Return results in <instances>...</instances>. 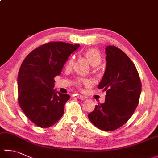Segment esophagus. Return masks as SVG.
I'll return each instance as SVG.
<instances>
[{"label": "esophagus", "mask_w": 158, "mask_h": 158, "mask_svg": "<svg viewBox=\"0 0 158 158\" xmlns=\"http://www.w3.org/2000/svg\"><path fill=\"white\" fill-rule=\"evenodd\" d=\"M77 98L78 99H80V100H83L85 98H84V96H82V95H80V94H78L77 96Z\"/></svg>", "instance_id": "1"}]
</instances>
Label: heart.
I'll return each mask as SVG.
<instances>
[{
    "label": "heart",
    "instance_id": "1",
    "mask_svg": "<svg viewBox=\"0 0 158 158\" xmlns=\"http://www.w3.org/2000/svg\"><path fill=\"white\" fill-rule=\"evenodd\" d=\"M83 55L85 57L87 60L89 62V63L92 66L96 67L98 66L102 62V56L100 54V53L95 49H88L85 50L83 53ZM74 64V58L72 56L69 58V59L67 60L66 64V67L67 69L72 68ZM76 85L78 87H81L82 85L89 86L91 84V82L89 79H82L79 78L77 79L75 81Z\"/></svg>",
    "mask_w": 158,
    "mask_h": 158
}]
</instances>
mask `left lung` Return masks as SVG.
Listing matches in <instances>:
<instances>
[{"label": "left lung", "mask_w": 158, "mask_h": 158, "mask_svg": "<svg viewBox=\"0 0 158 158\" xmlns=\"http://www.w3.org/2000/svg\"><path fill=\"white\" fill-rule=\"evenodd\" d=\"M106 69L98 89L106 91L105 101L96 105L88 116L98 128L113 131L125 124L139 102L141 82L135 65L115 46L106 49Z\"/></svg>", "instance_id": "8db88e82"}]
</instances>
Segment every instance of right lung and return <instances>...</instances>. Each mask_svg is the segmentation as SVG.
<instances>
[{"mask_svg": "<svg viewBox=\"0 0 158 158\" xmlns=\"http://www.w3.org/2000/svg\"><path fill=\"white\" fill-rule=\"evenodd\" d=\"M79 47L60 41L45 43L30 53L20 66L19 105L39 127H49L62 117L70 96L53 89L54 77L60 75L69 56Z\"/></svg>", "mask_w": 158, "mask_h": 158, "instance_id": "right-lung-1", "label": "right lung"}]
</instances>
